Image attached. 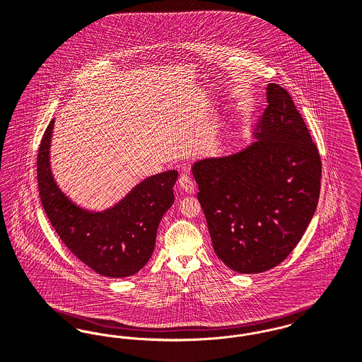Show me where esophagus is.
Here are the masks:
<instances>
[{"instance_id": "esophagus-1", "label": "esophagus", "mask_w": 362, "mask_h": 362, "mask_svg": "<svg viewBox=\"0 0 362 362\" xmlns=\"http://www.w3.org/2000/svg\"><path fill=\"white\" fill-rule=\"evenodd\" d=\"M179 187L183 192H187V194H194L195 186H194V182H192L190 175H187V173L180 175V177H179Z\"/></svg>"}]
</instances>
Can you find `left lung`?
<instances>
[{"mask_svg": "<svg viewBox=\"0 0 362 362\" xmlns=\"http://www.w3.org/2000/svg\"><path fill=\"white\" fill-rule=\"evenodd\" d=\"M255 142L192 164L213 250L235 272L259 274L293 252L316 212L321 160L281 86H267Z\"/></svg>", "mask_w": 362, "mask_h": 362, "instance_id": "left-lung-1", "label": "left lung"}]
</instances>
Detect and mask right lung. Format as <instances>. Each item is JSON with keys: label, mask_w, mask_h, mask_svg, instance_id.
<instances>
[{"label": "right lung", "mask_w": 362, "mask_h": 362, "mask_svg": "<svg viewBox=\"0 0 362 362\" xmlns=\"http://www.w3.org/2000/svg\"><path fill=\"white\" fill-rule=\"evenodd\" d=\"M54 119L43 134L37 173L43 209L65 246L88 268L107 277L139 272L156 246L158 224L173 205L176 170L146 177L112 208L93 212L72 202L50 168Z\"/></svg>", "instance_id": "add662e5"}]
</instances>
